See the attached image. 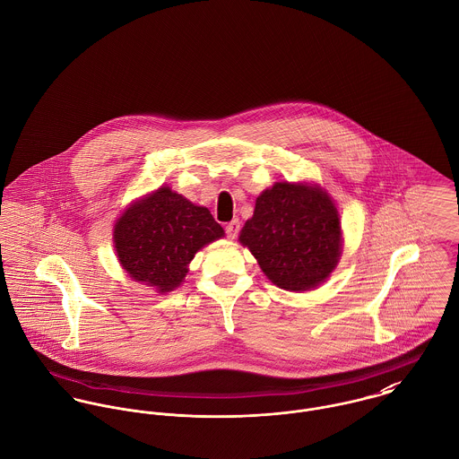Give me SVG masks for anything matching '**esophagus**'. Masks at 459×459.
Wrapping results in <instances>:
<instances>
[{
  "label": "esophagus",
  "instance_id": "1",
  "mask_svg": "<svg viewBox=\"0 0 459 459\" xmlns=\"http://www.w3.org/2000/svg\"><path fill=\"white\" fill-rule=\"evenodd\" d=\"M224 230H226L228 238H231V240H233V238L238 235V231H240V221H238V219H233L231 222H228V224H226V228H224Z\"/></svg>",
  "mask_w": 459,
  "mask_h": 459
}]
</instances>
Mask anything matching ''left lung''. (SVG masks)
<instances>
[{
    "label": "left lung",
    "mask_w": 459,
    "mask_h": 459,
    "mask_svg": "<svg viewBox=\"0 0 459 459\" xmlns=\"http://www.w3.org/2000/svg\"><path fill=\"white\" fill-rule=\"evenodd\" d=\"M341 235L339 212L327 191L315 184L277 182L256 197L238 240L273 284L307 291L335 268Z\"/></svg>",
    "instance_id": "1"
}]
</instances>
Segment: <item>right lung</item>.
<instances>
[{
    "label": "right lung",
    "mask_w": 459,
    "mask_h": 459,
    "mask_svg": "<svg viewBox=\"0 0 459 459\" xmlns=\"http://www.w3.org/2000/svg\"><path fill=\"white\" fill-rule=\"evenodd\" d=\"M224 237L208 208L162 186L134 201L115 224L118 262L134 281L173 291L201 247Z\"/></svg>",
    "instance_id": "1"
}]
</instances>
